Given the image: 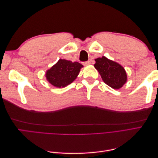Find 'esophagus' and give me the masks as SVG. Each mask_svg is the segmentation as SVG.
Segmentation results:
<instances>
[{
    "instance_id": "34e87169",
    "label": "esophagus",
    "mask_w": 158,
    "mask_h": 158,
    "mask_svg": "<svg viewBox=\"0 0 158 158\" xmlns=\"http://www.w3.org/2000/svg\"><path fill=\"white\" fill-rule=\"evenodd\" d=\"M90 64V61L89 60H88V61H85V62H84L83 63V64L84 65H88Z\"/></svg>"
}]
</instances>
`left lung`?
<instances>
[{"mask_svg":"<svg viewBox=\"0 0 158 158\" xmlns=\"http://www.w3.org/2000/svg\"><path fill=\"white\" fill-rule=\"evenodd\" d=\"M94 67L96 69L103 82L113 89L123 87L127 80L126 71L121 65L102 56L95 59Z\"/></svg>","mask_w":158,"mask_h":158,"instance_id":"8db88e82","label":"left lung"}]
</instances>
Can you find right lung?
<instances>
[{"label": "right lung", "instance_id": "1", "mask_svg": "<svg viewBox=\"0 0 158 158\" xmlns=\"http://www.w3.org/2000/svg\"><path fill=\"white\" fill-rule=\"evenodd\" d=\"M83 65L78 62L73 63L65 59H59L57 63L46 72L48 82L57 88H63L71 84L77 78Z\"/></svg>", "mask_w": 158, "mask_h": 158}]
</instances>
